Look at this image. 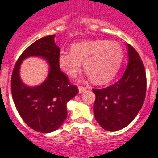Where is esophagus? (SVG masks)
Returning a JSON list of instances; mask_svg holds the SVG:
<instances>
[{
	"label": "esophagus",
	"mask_w": 158,
	"mask_h": 158,
	"mask_svg": "<svg viewBox=\"0 0 158 158\" xmlns=\"http://www.w3.org/2000/svg\"><path fill=\"white\" fill-rule=\"evenodd\" d=\"M86 90V88L84 87H82V86H79V94H83Z\"/></svg>",
	"instance_id": "esophagus-1"
}]
</instances>
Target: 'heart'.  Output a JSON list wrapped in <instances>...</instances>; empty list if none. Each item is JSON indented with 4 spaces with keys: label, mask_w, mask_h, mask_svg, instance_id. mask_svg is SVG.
<instances>
[{
    "label": "heart",
    "mask_w": 158,
    "mask_h": 158,
    "mask_svg": "<svg viewBox=\"0 0 158 158\" xmlns=\"http://www.w3.org/2000/svg\"><path fill=\"white\" fill-rule=\"evenodd\" d=\"M123 52L121 45L106 40L82 41L71 46V52H61L58 64L69 77H74L84 63L85 73L97 84H106L118 71Z\"/></svg>",
    "instance_id": "obj_1"
}]
</instances>
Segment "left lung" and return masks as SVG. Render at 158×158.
<instances>
[{
	"mask_svg": "<svg viewBox=\"0 0 158 158\" xmlns=\"http://www.w3.org/2000/svg\"><path fill=\"white\" fill-rule=\"evenodd\" d=\"M128 64L124 74L114 84L96 89L94 114L103 129L110 132L127 127L138 115L146 95V72L138 52L127 44Z\"/></svg>",
	"mask_w": 158,
	"mask_h": 158,
	"instance_id": "1",
	"label": "left lung"
}]
</instances>
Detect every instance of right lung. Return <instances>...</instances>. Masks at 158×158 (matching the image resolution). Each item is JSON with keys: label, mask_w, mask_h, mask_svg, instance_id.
<instances>
[{"label": "right lung", "mask_w": 158, "mask_h": 158, "mask_svg": "<svg viewBox=\"0 0 158 158\" xmlns=\"http://www.w3.org/2000/svg\"><path fill=\"white\" fill-rule=\"evenodd\" d=\"M55 37L45 36L31 44L18 59L11 76L12 98L18 113L29 127L42 133L54 132L62 125L67 118L66 104L79 93L60 70V51ZM29 57H41L50 66L47 79L36 86H28L20 79L21 63Z\"/></svg>", "instance_id": "add662e5"}]
</instances>
